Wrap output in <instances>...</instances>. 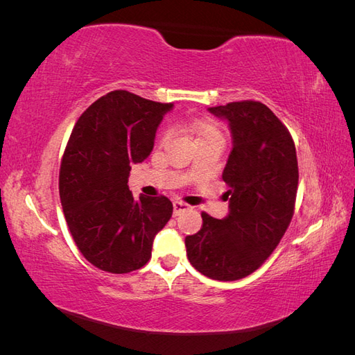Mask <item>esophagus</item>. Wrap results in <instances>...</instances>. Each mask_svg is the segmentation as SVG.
<instances>
[{"mask_svg":"<svg viewBox=\"0 0 355 355\" xmlns=\"http://www.w3.org/2000/svg\"><path fill=\"white\" fill-rule=\"evenodd\" d=\"M189 209H191V206H188V204H185V202H180V201L173 202V214H175V216H179L180 213H184Z\"/></svg>","mask_w":355,"mask_h":355,"instance_id":"obj_1","label":"esophagus"}]
</instances>
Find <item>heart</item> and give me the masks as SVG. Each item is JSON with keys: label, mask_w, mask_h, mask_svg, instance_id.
<instances>
[{"label": "heart", "mask_w": 355, "mask_h": 355, "mask_svg": "<svg viewBox=\"0 0 355 355\" xmlns=\"http://www.w3.org/2000/svg\"><path fill=\"white\" fill-rule=\"evenodd\" d=\"M187 132L194 136L196 144L200 142H210V141H218L223 144V136L222 132L219 130V127L213 123H189L187 125ZM167 139V133L164 132L163 136H161V142H164Z\"/></svg>", "instance_id": "b5f03b06"}]
</instances>
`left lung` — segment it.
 <instances>
[{"mask_svg": "<svg viewBox=\"0 0 355 355\" xmlns=\"http://www.w3.org/2000/svg\"><path fill=\"white\" fill-rule=\"evenodd\" d=\"M225 118L232 151L222 179L230 187V213L185 239L191 265L213 280L235 282L259 268L283 239L297 192L296 148L287 127L266 105L231 102L209 108Z\"/></svg>", "mask_w": 355, "mask_h": 355, "instance_id": "obj_1", "label": "left lung"}]
</instances>
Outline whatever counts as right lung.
I'll list each match as a JSON object with an SVG mask.
<instances>
[{
	"label": "right lung",
	"instance_id": "1",
	"mask_svg": "<svg viewBox=\"0 0 355 355\" xmlns=\"http://www.w3.org/2000/svg\"><path fill=\"white\" fill-rule=\"evenodd\" d=\"M171 108L114 90L75 123L60 164V202L78 250L102 271L127 274L146 265L155 235L173 213L167 197L136 200L127 185L130 164L151 154Z\"/></svg>",
	"mask_w": 355,
	"mask_h": 355
}]
</instances>
